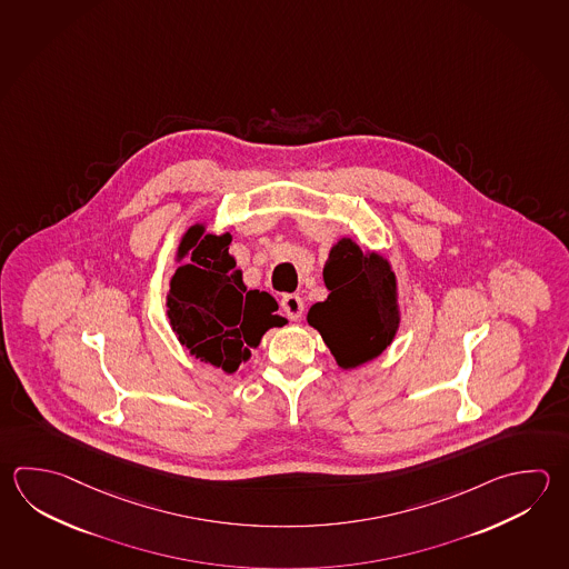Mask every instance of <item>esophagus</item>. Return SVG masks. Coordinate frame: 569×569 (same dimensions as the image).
Instances as JSON below:
<instances>
[{"label":"esophagus","mask_w":569,"mask_h":569,"mask_svg":"<svg viewBox=\"0 0 569 569\" xmlns=\"http://www.w3.org/2000/svg\"><path fill=\"white\" fill-rule=\"evenodd\" d=\"M281 310L290 318L291 322H298L303 313V300L298 293H286L281 298Z\"/></svg>","instance_id":"34e87169"}]
</instances>
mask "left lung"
Instances as JSON below:
<instances>
[{
  "instance_id": "8db88e82",
  "label": "left lung",
  "mask_w": 569,
  "mask_h": 569,
  "mask_svg": "<svg viewBox=\"0 0 569 569\" xmlns=\"http://www.w3.org/2000/svg\"><path fill=\"white\" fill-rule=\"evenodd\" d=\"M328 300L313 303L308 322L322 333L338 365L356 368L387 350L398 328L397 279L387 259L352 239L333 247L323 268Z\"/></svg>"
}]
</instances>
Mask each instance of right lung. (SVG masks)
<instances>
[{
	"label": "right lung",
	"instance_id": "add662e5",
	"mask_svg": "<svg viewBox=\"0 0 569 569\" xmlns=\"http://www.w3.org/2000/svg\"><path fill=\"white\" fill-rule=\"evenodd\" d=\"M229 241V233L211 236L203 226L187 231L179 251H191V263L172 276L167 313L191 355L231 375L249 358V348H256L271 326H283L286 318L276 316L278 301L268 291L243 286Z\"/></svg>",
	"mask_w": 569,
	"mask_h": 569
}]
</instances>
